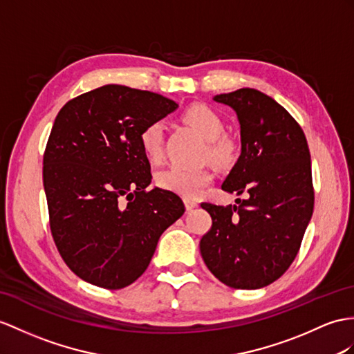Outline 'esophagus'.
<instances>
[{
	"label": "esophagus",
	"instance_id": "1",
	"mask_svg": "<svg viewBox=\"0 0 354 354\" xmlns=\"http://www.w3.org/2000/svg\"><path fill=\"white\" fill-rule=\"evenodd\" d=\"M185 205H186L187 210H192L198 205V203L195 200H185Z\"/></svg>",
	"mask_w": 354,
	"mask_h": 354
}]
</instances>
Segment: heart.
Returning a JSON list of instances; mask_svg holds the SVG:
<instances>
[{
    "label": "heart",
    "mask_w": 354,
    "mask_h": 354,
    "mask_svg": "<svg viewBox=\"0 0 354 354\" xmlns=\"http://www.w3.org/2000/svg\"><path fill=\"white\" fill-rule=\"evenodd\" d=\"M182 122L200 133L205 144V156L218 165H225L236 153V142L223 133V120L216 111L204 103H194L185 109ZM140 144L144 156L150 162H158L163 154V124L151 122L140 133ZM213 174L209 168H185L171 165L158 172L156 183L163 191L172 192L183 198H196L204 187L209 186Z\"/></svg>",
    "instance_id": "b5f03b06"
}]
</instances>
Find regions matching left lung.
Returning a JSON list of instances; mask_svg holds the SVG:
<instances>
[{
	"instance_id": "obj_1",
	"label": "left lung",
	"mask_w": 354,
	"mask_h": 354,
	"mask_svg": "<svg viewBox=\"0 0 354 354\" xmlns=\"http://www.w3.org/2000/svg\"><path fill=\"white\" fill-rule=\"evenodd\" d=\"M236 111L242 153L222 189L248 195L239 205L201 203L212 228L200 251L225 286L255 290L287 272L299 252L314 210L306 136L278 102L254 88L214 96Z\"/></svg>"
}]
</instances>
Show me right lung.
I'll use <instances>...</instances> for the list:
<instances>
[{
    "label": "right lung",
    "mask_w": 354,
    "mask_h": 354,
    "mask_svg": "<svg viewBox=\"0 0 354 354\" xmlns=\"http://www.w3.org/2000/svg\"><path fill=\"white\" fill-rule=\"evenodd\" d=\"M177 108L160 94L103 85L59 109L43 154L49 227L59 255L93 286L120 290L147 269L159 237L185 213L154 187L140 133Z\"/></svg>",
    "instance_id": "obj_1"
}]
</instances>
